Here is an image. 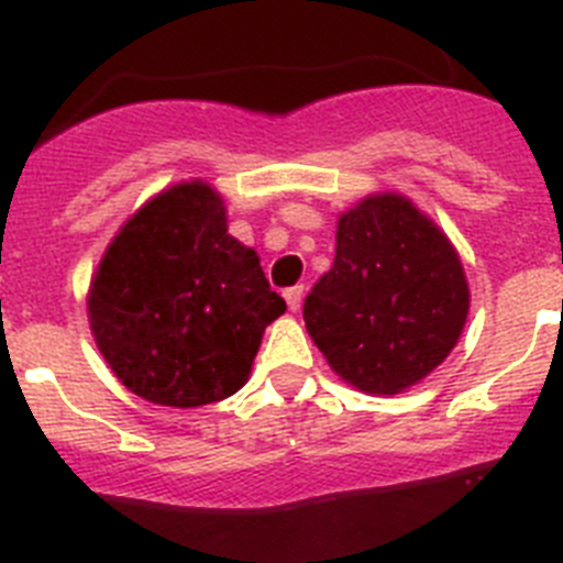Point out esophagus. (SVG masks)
Returning <instances> with one entry per match:
<instances>
[{"label":"esophagus","instance_id":"34e87169","mask_svg":"<svg viewBox=\"0 0 563 563\" xmlns=\"http://www.w3.org/2000/svg\"><path fill=\"white\" fill-rule=\"evenodd\" d=\"M301 298H305V287H301V285L287 287V290H285V301H287V307H290L292 312L301 310Z\"/></svg>","mask_w":563,"mask_h":563}]
</instances>
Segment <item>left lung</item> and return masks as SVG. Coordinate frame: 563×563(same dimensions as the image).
Here are the masks:
<instances>
[{"instance_id": "obj_1", "label": "left lung", "mask_w": 563, "mask_h": 563, "mask_svg": "<svg viewBox=\"0 0 563 563\" xmlns=\"http://www.w3.org/2000/svg\"><path fill=\"white\" fill-rule=\"evenodd\" d=\"M467 301L445 233L409 200L380 194L338 222L335 262L305 298V321L343 380L397 395L449 357Z\"/></svg>"}]
</instances>
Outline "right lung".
<instances>
[{"mask_svg":"<svg viewBox=\"0 0 563 563\" xmlns=\"http://www.w3.org/2000/svg\"><path fill=\"white\" fill-rule=\"evenodd\" d=\"M98 350L143 400L194 409L245 386L262 332L287 310L228 233L220 194L183 183L134 213L89 290Z\"/></svg>","mask_w":563,"mask_h":563,"instance_id":"add662e5","label":"right lung"}]
</instances>
